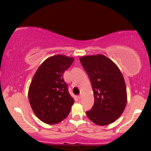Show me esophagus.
Listing matches in <instances>:
<instances>
[{"instance_id": "obj_1", "label": "esophagus", "mask_w": 151, "mask_h": 151, "mask_svg": "<svg viewBox=\"0 0 151 151\" xmlns=\"http://www.w3.org/2000/svg\"><path fill=\"white\" fill-rule=\"evenodd\" d=\"M82 93H80L79 96H78V98L79 99H81L82 98Z\"/></svg>"}]
</instances>
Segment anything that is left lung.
Listing matches in <instances>:
<instances>
[{
	"label": "left lung",
	"instance_id": "8db88e82",
	"mask_svg": "<svg viewBox=\"0 0 151 151\" xmlns=\"http://www.w3.org/2000/svg\"><path fill=\"white\" fill-rule=\"evenodd\" d=\"M92 84L94 104L86 115L97 125L114 122L124 111L127 102V88L120 70L104 55L80 58Z\"/></svg>",
	"mask_w": 151,
	"mask_h": 151
}]
</instances>
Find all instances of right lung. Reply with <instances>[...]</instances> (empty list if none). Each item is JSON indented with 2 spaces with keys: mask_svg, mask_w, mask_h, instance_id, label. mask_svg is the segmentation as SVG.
Masks as SVG:
<instances>
[{
  "mask_svg": "<svg viewBox=\"0 0 151 151\" xmlns=\"http://www.w3.org/2000/svg\"><path fill=\"white\" fill-rule=\"evenodd\" d=\"M74 61L64 55L49 57L35 73L28 91L35 115L43 122L55 124L69 114L75 101L68 91L63 73Z\"/></svg>",
  "mask_w": 151,
  "mask_h": 151,
  "instance_id": "1",
  "label": "right lung"
}]
</instances>
